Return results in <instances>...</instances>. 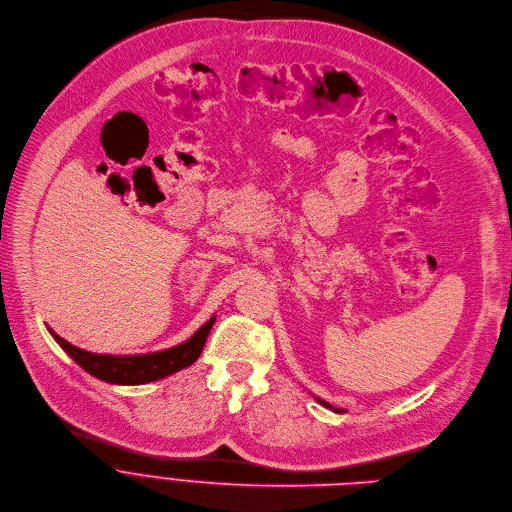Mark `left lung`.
I'll return each instance as SVG.
<instances>
[{
    "mask_svg": "<svg viewBox=\"0 0 512 512\" xmlns=\"http://www.w3.org/2000/svg\"><path fill=\"white\" fill-rule=\"evenodd\" d=\"M314 400L320 404V406H324V408H329V410H333V412H337V414H343V412H347V410H343V408H337V406H333V404H329L327 400H322V398H318V396H314Z\"/></svg>",
    "mask_w": 512,
    "mask_h": 512,
    "instance_id": "left-lung-1",
    "label": "left lung"
}]
</instances>
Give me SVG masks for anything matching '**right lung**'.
I'll return each instance as SVG.
<instances>
[{
  "instance_id": "1",
  "label": "right lung",
  "mask_w": 512,
  "mask_h": 512,
  "mask_svg": "<svg viewBox=\"0 0 512 512\" xmlns=\"http://www.w3.org/2000/svg\"><path fill=\"white\" fill-rule=\"evenodd\" d=\"M214 320H216V314L206 324H202V327L188 341H183L175 347L155 351V353H138V355L91 353L71 345L63 337H59L53 329H49V333L63 347V351L87 371V374L116 386H141V384L163 380L175 374V371H181L188 365H192L204 349V343L210 335Z\"/></svg>"
}]
</instances>
